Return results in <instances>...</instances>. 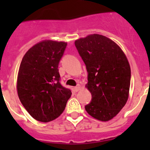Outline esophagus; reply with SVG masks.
Wrapping results in <instances>:
<instances>
[{
    "mask_svg": "<svg viewBox=\"0 0 150 150\" xmlns=\"http://www.w3.org/2000/svg\"><path fill=\"white\" fill-rule=\"evenodd\" d=\"M81 88H82V87H81V85H78V86H75V87L74 88V90H75V91L77 92V91H78L81 90Z\"/></svg>",
    "mask_w": 150,
    "mask_h": 150,
    "instance_id": "esophagus-1",
    "label": "esophagus"
}]
</instances>
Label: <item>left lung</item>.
I'll list each match as a JSON object with an SVG mask.
<instances>
[{"label": "left lung", "mask_w": 150, "mask_h": 150, "mask_svg": "<svg viewBox=\"0 0 150 150\" xmlns=\"http://www.w3.org/2000/svg\"><path fill=\"white\" fill-rule=\"evenodd\" d=\"M88 72L86 87L91 102L85 107L96 120L106 122L115 117L129 96L131 67L120 47L99 34L88 35L75 41Z\"/></svg>", "instance_id": "left-lung-1"}]
</instances>
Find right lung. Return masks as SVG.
Returning a JSON list of instances; mask_svg holds the SVG:
<instances>
[{"mask_svg":"<svg viewBox=\"0 0 150 150\" xmlns=\"http://www.w3.org/2000/svg\"><path fill=\"white\" fill-rule=\"evenodd\" d=\"M67 43L45 40L30 48L17 76L18 96L36 120L48 122L61 115L72 92L59 83L58 65Z\"/></svg>","mask_w":150,"mask_h":150,"instance_id":"1","label":"right lung"}]
</instances>
